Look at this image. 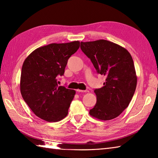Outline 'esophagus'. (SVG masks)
Wrapping results in <instances>:
<instances>
[{
  "instance_id": "obj_1",
  "label": "esophagus",
  "mask_w": 158,
  "mask_h": 158,
  "mask_svg": "<svg viewBox=\"0 0 158 158\" xmlns=\"http://www.w3.org/2000/svg\"><path fill=\"white\" fill-rule=\"evenodd\" d=\"M77 92H88V90H81V89H77Z\"/></svg>"
}]
</instances>
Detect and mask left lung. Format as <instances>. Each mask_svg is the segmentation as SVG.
<instances>
[{"mask_svg": "<svg viewBox=\"0 0 158 158\" xmlns=\"http://www.w3.org/2000/svg\"><path fill=\"white\" fill-rule=\"evenodd\" d=\"M81 49L97 73L106 76L102 88L94 90L97 102L89 115L103 121L115 118L128 106L136 88L132 56L123 47L104 39L81 42Z\"/></svg>", "mask_w": 158, "mask_h": 158, "instance_id": "left-lung-1", "label": "left lung"}]
</instances>
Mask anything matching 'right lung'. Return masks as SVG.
Returning <instances> with one entry per match:
<instances>
[{"mask_svg": "<svg viewBox=\"0 0 158 158\" xmlns=\"http://www.w3.org/2000/svg\"><path fill=\"white\" fill-rule=\"evenodd\" d=\"M78 41L51 43L34 50L23 63L20 92L35 115L49 122L68 115L75 91L58 85V75L64 73L68 60L79 48Z\"/></svg>", "mask_w": 158, "mask_h": 158, "instance_id": "1", "label": "right lung"}]
</instances>
